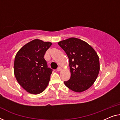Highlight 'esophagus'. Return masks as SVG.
Listing matches in <instances>:
<instances>
[{
	"instance_id": "34e87169",
	"label": "esophagus",
	"mask_w": 120,
	"mask_h": 120,
	"mask_svg": "<svg viewBox=\"0 0 120 120\" xmlns=\"http://www.w3.org/2000/svg\"><path fill=\"white\" fill-rule=\"evenodd\" d=\"M61 70H62V68H61V67H59L57 69V71H60Z\"/></svg>"
}]
</instances>
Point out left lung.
I'll use <instances>...</instances> for the list:
<instances>
[{"mask_svg":"<svg viewBox=\"0 0 120 120\" xmlns=\"http://www.w3.org/2000/svg\"><path fill=\"white\" fill-rule=\"evenodd\" d=\"M69 60L70 79L64 81L67 87L75 92L88 89L96 81L100 70L99 57L89 44L76 38L58 42Z\"/></svg>","mask_w":120,"mask_h":120,"instance_id":"8db88e82","label":"left lung"}]
</instances>
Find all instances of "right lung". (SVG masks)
Here are the masks:
<instances>
[{
	"label": "right lung",
	"mask_w": 120,
	"mask_h": 120,
	"mask_svg": "<svg viewBox=\"0 0 120 120\" xmlns=\"http://www.w3.org/2000/svg\"><path fill=\"white\" fill-rule=\"evenodd\" d=\"M51 45L50 42L35 39L24 45L16 54L15 76L27 92L38 94L47 87L52 70L47 67L44 57Z\"/></svg>",
	"instance_id": "1"
}]
</instances>
